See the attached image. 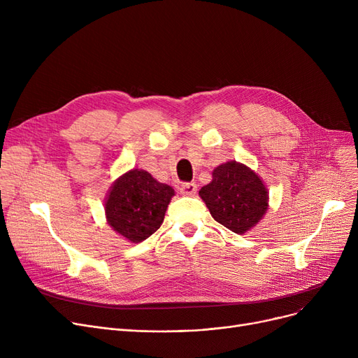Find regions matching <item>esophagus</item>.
Masks as SVG:
<instances>
[{
    "label": "esophagus",
    "instance_id": "34e87169",
    "mask_svg": "<svg viewBox=\"0 0 358 358\" xmlns=\"http://www.w3.org/2000/svg\"><path fill=\"white\" fill-rule=\"evenodd\" d=\"M180 192L184 196H194L197 192V185L194 182H185L180 187Z\"/></svg>",
    "mask_w": 358,
    "mask_h": 358
}]
</instances>
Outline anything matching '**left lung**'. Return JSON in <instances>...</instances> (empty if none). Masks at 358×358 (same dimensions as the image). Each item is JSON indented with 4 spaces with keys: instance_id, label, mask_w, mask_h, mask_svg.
Here are the masks:
<instances>
[{
    "instance_id": "1",
    "label": "left lung",
    "mask_w": 358,
    "mask_h": 358,
    "mask_svg": "<svg viewBox=\"0 0 358 358\" xmlns=\"http://www.w3.org/2000/svg\"><path fill=\"white\" fill-rule=\"evenodd\" d=\"M199 196L216 222L239 235L251 231L268 209L264 181L254 169L236 161L217 165L212 181L201 187Z\"/></svg>"
}]
</instances>
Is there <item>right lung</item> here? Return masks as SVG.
Listing matches in <instances>:
<instances>
[{"label":"right lung","instance_id":"right-lung-1","mask_svg":"<svg viewBox=\"0 0 358 358\" xmlns=\"http://www.w3.org/2000/svg\"><path fill=\"white\" fill-rule=\"evenodd\" d=\"M176 192L145 169L134 168L111 184L104 200L110 228L131 243L149 238L164 222Z\"/></svg>","mask_w":358,"mask_h":358}]
</instances>
